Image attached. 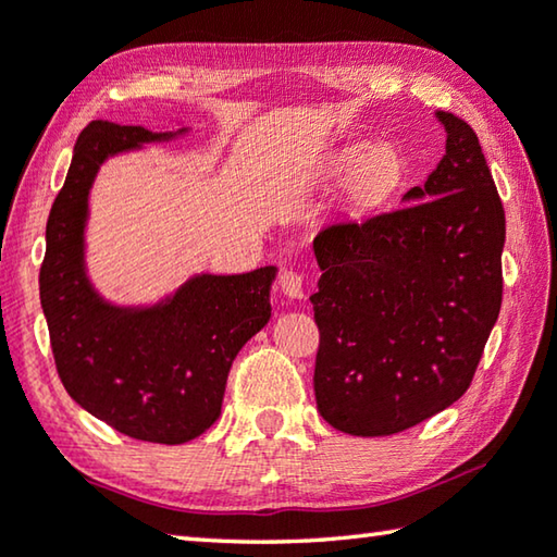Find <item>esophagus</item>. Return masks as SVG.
<instances>
[{
    "instance_id": "34e87169",
    "label": "esophagus",
    "mask_w": 557,
    "mask_h": 557,
    "mask_svg": "<svg viewBox=\"0 0 557 557\" xmlns=\"http://www.w3.org/2000/svg\"><path fill=\"white\" fill-rule=\"evenodd\" d=\"M280 289L292 299L305 297V275L295 270H282L280 272Z\"/></svg>"
}]
</instances>
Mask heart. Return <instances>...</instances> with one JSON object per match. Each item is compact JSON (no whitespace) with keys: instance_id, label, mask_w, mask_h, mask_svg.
I'll list each match as a JSON object with an SVG mask.
<instances>
[{"instance_id":"b5f03b06","label":"heart","mask_w":557,"mask_h":557,"mask_svg":"<svg viewBox=\"0 0 557 557\" xmlns=\"http://www.w3.org/2000/svg\"><path fill=\"white\" fill-rule=\"evenodd\" d=\"M361 160L356 163L348 180V201L358 209H368L387 195V191L397 185L401 175V158L397 150L387 144L370 146L368 150L362 146L350 148L343 163L350 165L352 160Z\"/></svg>"}]
</instances>
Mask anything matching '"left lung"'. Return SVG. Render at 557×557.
Returning <instances> with one entry per match:
<instances>
[{
  "mask_svg": "<svg viewBox=\"0 0 557 557\" xmlns=\"http://www.w3.org/2000/svg\"><path fill=\"white\" fill-rule=\"evenodd\" d=\"M446 156L404 205L313 238L323 421L392 436L468 392L502 307L504 207L478 134L450 111Z\"/></svg>",
  "mask_w": 557,
  "mask_h": 557,
  "instance_id": "obj_1",
  "label": "left lung"
}]
</instances>
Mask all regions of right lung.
<instances>
[{
    "instance_id": "right-lung-1",
    "label": "right lung",
    "mask_w": 557,
    "mask_h": 557,
    "mask_svg": "<svg viewBox=\"0 0 557 557\" xmlns=\"http://www.w3.org/2000/svg\"><path fill=\"white\" fill-rule=\"evenodd\" d=\"M170 136L89 121L50 207L38 285L70 397L128 438L177 446L219 419L231 362L270 319L275 268L199 275L153 309H119L95 295L83 268V228L97 168L107 156Z\"/></svg>"
}]
</instances>
